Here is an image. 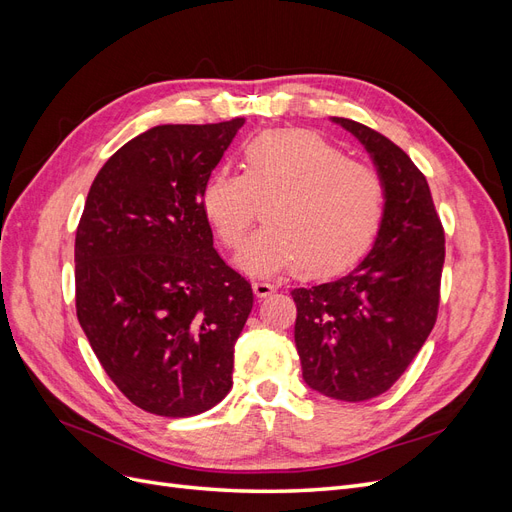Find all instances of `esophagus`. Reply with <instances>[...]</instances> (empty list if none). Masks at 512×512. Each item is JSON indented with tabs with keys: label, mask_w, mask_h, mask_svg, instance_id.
I'll list each match as a JSON object with an SVG mask.
<instances>
[{
	"label": "esophagus",
	"mask_w": 512,
	"mask_h": 512,
	"mask_svg": "<svg viewBox=\"0 0 512 512\" xmlns=\"http://www.w3.org/2000/svg\"><path fill=\"white\" fill-rule=\"evenodd\" d=\"M252 288H254V294H256L258 299H267V297H271V294L275 292V286L269 284V282H254Z\"/></svg>",
	"instance_id": "1"
}]
</instances>
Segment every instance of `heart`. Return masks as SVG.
Listing matches in <instances>:
<instances>
[{"instance_id": "1", "label": "heart", "mask_w": 512, "mask_h": 512, "mask_svg": "<svg viewBox=\"0 0 512 512\" xmlns=\"http://www.w3.org/2000/svg\"><path fill=\"white\" fill-rule=\"evenodd\" d=\"M258 203L265 224L237 254L250 275L342 273L367 254L384 218L374 170L307 130L254 136L241 149V173L215 170L200 192V209L226 247L239 245Z\"/></svg>"}]
</instances>
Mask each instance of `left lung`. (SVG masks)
<instances>
[{
  "label": "left lung",
  "instance_id": "obj_1",
  "mask_svg": "<svg viewBox=\"0 0 512 512\" xmlns=\"http://www.w3.org/2000/svg\"><path fill=\"white\" fill-rule=\"evenodd\" d=\"M369 153L384 218L369 254L331 282L294 288V344L309 389L342 401L378 397L404 374L438 316L444 230L425 175L393 141L331 117Z\"/></svg>",
  "mask_w": 512,
  "mask_h": 512
}]
</instances>
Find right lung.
I'll use <instances>...</instances> for the list:
<instances>
[{"mask_svg": "<svg viewBox=\"0 0 512 512\" xmlns=\"http://www.w3.org/2000/svg\"><path fill=\"white\" fill-rule=\"evenodd\" d=\"M243 123L138 134L100 168L76 228V316L108 378L151 414H200L232 386L254 294L215 252L200 192Z\"/></svg>", "mask_w": 512, "mask_h": 512, "instance_id": "right-lung-1", "label": "right lung"}]
</instances>
